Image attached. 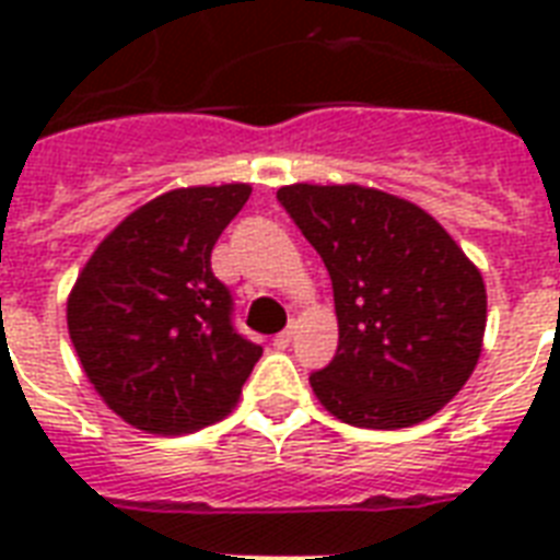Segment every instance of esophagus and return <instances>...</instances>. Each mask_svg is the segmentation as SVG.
Wrapping results in <instances>:
<instances>
[{"instance_id": "obj_1", "label": "esophagus", "mask_w": 560, "mask_h": 560, "mask_svg": "<svg viewBox=\"0 0 560 560\" xmlns=\"http://www.w3.org/2000/svg\"><path fill=\"white\" fill-rule=\"evenodd\" d=\"M290 342H293V331H281L272 337V346H276V349H288Z\"/></svg>"}]
</instances>
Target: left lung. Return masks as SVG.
Here are the masks:
<instances>
[{"mask_svg":"<svg viewBox=\"0 0 560 560\" xmlns=\"http://www.w3.org/2000/svg\"><path fill=\"white\" fill-rule=\"evenodd\" d=\"M328 267L340 346L311 386L331 416L400 430L435 416L477 369L486 281L416 202L366 186L279 188Z\"/></svg>","mask_w":560,"mask_h":560,"instance_id":"obj_1","label":"left lung"}]
</instances>
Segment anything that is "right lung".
Instances as JSON below:
<instances>
[{
	"instance_id": "obj_1",
	"label": "right lung",
	"mask_w": 560,
	"mask_h": 560,
	"mask_svg": "<svg viewBox=\"0 0 560 560\" xmlns=\"http://www.w3.org/2000/svg\"><path fill=\"white\" fill-rule=\"evenodd\" d=\"M253 188H174L127 214L66 302L69 337L104 404L136 430L194 433L232 412L261 358L232 325L211 249Z\"/></svg>"
}]
</instances>
